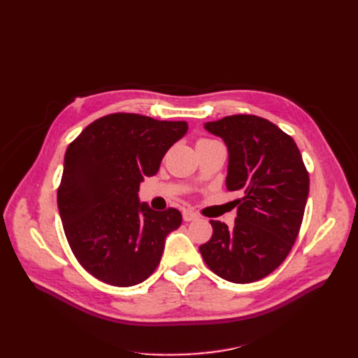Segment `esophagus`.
I'll use <instances>...</instances> for the list:
<instances>
[{"mask_svg": "<svg viewBox=\"0 0 358 358\" xmlns=\"http://www.w3.org/2000/svg\"><path fill=\"white\" fill-rule=\"evenodd\" d=\"M182 216H183V221H187V222L199 220V215H197V213H194L192 210H183Z\"/></svg>", "mask_w": 358, "mask_h": 358, "instance_id": "1", "label": "esophagus"}]
</instances>
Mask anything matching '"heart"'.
<instances>
[{"label":"heart","instance_id":"obj_1","mask_svg":"<svg viewBox=\"0 0 358 358\" xmlns=\"http://www.w3.org/2000/svg\"><path fill=\"white\" fill-rule=\"evenodd\" d=\"M203 140H206V138H203ZM200 142H201V140H200Z\"/></svg>","mask_w":358,"mask_h":358}]
</instances>
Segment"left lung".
<instances>
[{"label":"left lung","mask_w":358,"mask_h":358,"mask_svg":"<svg viewBox=\"0 0 358 358\" xmlns=\"http://www.w3.org/2000/svg\"><path fill=\"white\" fill-rule=\"evenodd\" d=\"M204 128L227 145L225 185L243 197L236 200L233 229L210 221L213 234L200 252L220 278L255 282L280 266L297 239L309 194L308 170L294 140L264 117L233 115Z\"/></svg>","instance_id":"obj_1"}]
</instances>
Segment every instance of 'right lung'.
<instances>
[{
    "label": "right lung",
    "mask_w": 358,
    "mask_h": 358,
    "mask_svg": "<svg viewBox=\"0 0 358 358\" xmlns=\"http://www.w3.org/2000/svg\"><path fill=\"white\" fill-rule=\"evenodd\" d=\"M187 131L185 121L113 113L90 124L67 148L59 216L74 257L94 278L133 287L158 267L182 215L173 208L152 210L137 192Z\"/></svg>",
    "instance_id": "right-lung-1"
}]
</instances>
